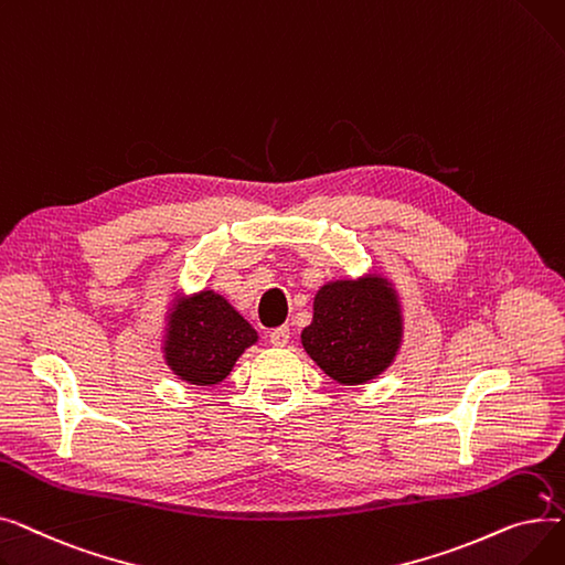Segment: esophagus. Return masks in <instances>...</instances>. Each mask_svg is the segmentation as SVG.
Masks as SVG:
<instances>
[{
    "label": "esophagus",
    "mask_w": 565,
    "mask_h": 565,
    "mask_svg": "<svg viewBox=\"0 0 565 565\" xmlns=\"http://www.w3.org/2000/svg\"><path fill=\"white\" fill-rule=\"evenodd\" d=\"M288 339H290V330L288 328H277V330L270 332V343L275 348H284L288 343Z\"/></svg>",
    "instance_id": "esophagus-1"
}]
</instances>
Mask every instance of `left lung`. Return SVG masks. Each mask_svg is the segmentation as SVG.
I'll return each instance as SVG.
<instances>
[{"label":"left lung","instance_id":"1","mask_svg":"<svg viewBox=\"0 0 565 565\" xmlns=\"http://www.w3.org/2000/svg\"><path fill=\"white\" fill-rule=\"evenodd\" d=\"M403 343V311L394 284L380 273L322 284L313 320L302 330L309 358L345 387L387 371Z\"/></svg>","mask_w":565,"mask_h":565}]
</instances>
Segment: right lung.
I'll return each instance as SVG.
<instances>
[{
    "mask_svg": "<svg viewBox=\"0 0 565 565\" xmlns=\"http://www.w3.org/2000/svg\"><path fill=\"white\" fill-rule=\"evenodd\" d=\"M256 341L252 324L215 290L175 292L169 302L162 352L178 380L213 387Z\"/></svg>",
    "mask_w": 565,
    "mask_h": 565,
    "instance_id": "add662e5",
    "label": "right lung"
}]
</instances>
